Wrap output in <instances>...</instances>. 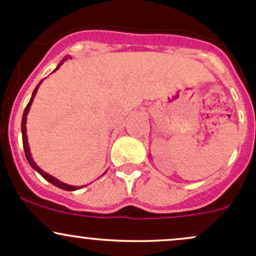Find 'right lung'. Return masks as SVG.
<instances>
[{"mask_svg": "<svg viewBox=\"0 0 256 256\" xmlns=\"http://www.w3.org/2000/svg\"><path fill=\"white\" fill-rule=\"evenodd\" d=\"M69 58H70V56H69ZM64 60H66V58H64L63 60H62L60 63L58 64V66H56V69H59V66H60L62 64H63V62H64ZM56 70H54V72H56ZM40 84L37 85V86H36V89L33 90L32 98H30V102H28V104H27V106H26V109H24V112H23V116H22V124H20V130H22V141H23V148H24V154H26V157H27V161H28V164H30V166H32V168H33V170H36V171H37L38 174H40V176H42L43 178H44V180H47L48 182H50L52 184L56 186V187L62 188V190H79V188H82V187H76V186L66 184V183H63V182H60V180H56V177L50 176V174H48L47 172H44V171H43V170H40V167L37 166V164H36V162L33 161V158H32V154H30V146H28V141H27V128H26V124H27V115H28V112H30V105H32V102H33V99H34L36 94H37V90H38V88H40Z\"/></svg>", "mask_w": 256, "mask_h": 256, "instance_id": "obj_1", "label": "right lung"}]
</instances>
